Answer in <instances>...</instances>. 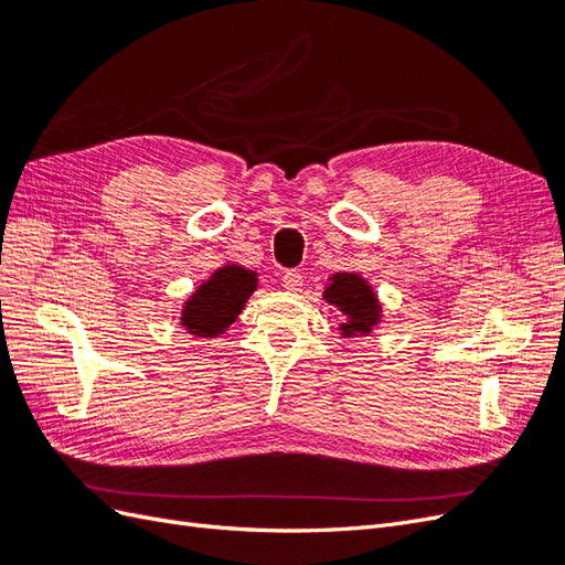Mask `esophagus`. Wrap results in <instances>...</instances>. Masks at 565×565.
<instances>
[{
    "instance_id": "esophagus-1",
    "label": "esophagus",
    "mask_w": 565,
    "mask_h": 565,
    "mask_svg": "<svg viewBox=\"0 0 565 565\" xmlns=\"http://www.w3.org/2000/svg\"><path fill=\"white\" fill-rule=\"evenodd\" d=\"M282 285H285V289H289V292H299L301 285H303V276L299 270H285L282 273Z\"/></svg>"
}]
</instances>
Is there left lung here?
Returning <instances> with one entry per match:
<instances>
[{"instance_id": "8db88e82", "label": "left lung", "mask_w": 565, "mask_h": 565, "mask_svg": "<svg viewBox=\"0 0 565 565\" xmlns=\"http://www.w3.org/2000/svg\"><path fill=\"white\" fill-rule=\"evenodd\" d=\"M324 301L339 306V311L347 316L341 322V332L349 334H367L374 322L380 320V303L374 297L372 287L355 273H337L324 287Z\"/></svg>"}]
</instances>
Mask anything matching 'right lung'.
Masks as SVG:
<instances>
[{
  "mask_svg": "<svg viewBox=\"0 0 565 565\" xmlns=\"http://www.w3.org/2000/svg\"><path fill=\"white\" fill-rule=\"evenodd\" d=\"M256 289V273L231 264L214 270V276L200 285L185 301L181 324L195 337H216L241 316L245 301Z\"/></svg>",
  "mask_w": 565,
  "mask_h": 565,
  "instance_id": "right-lung-1",
  "label": "right lung"
}]
</instances>
